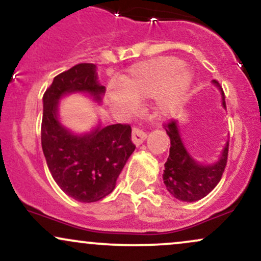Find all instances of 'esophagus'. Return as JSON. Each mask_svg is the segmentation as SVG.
<instances>
[{
    "instance_id": "34e87169",
    "label": "esophagus",
    "mask_w": 261,
    "mask_h": 261,
    "mask_svg": "<svg viewBox=\"0 0 261 261\" xmlns=\"http://www.w3.org/2000/svg\"><path fill=\"white\" fill-rule=\"evenodd\" d=\"M147 139V134L144 131L140 130V128L135 127L133 130V142L136 146H140L141 143H143V141Z\"/></svg>"
}]
</instances>
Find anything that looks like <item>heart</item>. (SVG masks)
Wrapping results in <instances>:
<instances>
[{"instance_id": "b5f03b06", "label": "heart", "mask_w": 261, "mask_h": 261, "mask_svg": "<svg viewBox=\"0 0 261 261\" xmlns=\"http://www.w3.org/2000/svg\"><path fill=\"white\" fill-rule=\"evenodd\" d=\"M192 84V75L176 57H158L139 63L128 71L122 87L113 85L108 96L119 108L134 111L137 102L161 97L158 113L170 117L182 105Z\"/></svg>"}]
</instances>
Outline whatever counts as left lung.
<instances>
[{
	"mask_svg": "<svg viewBox=\"0 0 261 261\" xmlns=\"http://www.w3.org/2000/svg\"><path fill=\"white\" fill-rule=\"evenodd\" d=\"M213 84L219 87L218 81L213 80ZM220 91L222 107L226 109L224 92L221 89ZM165 131L170 137V152L163 174L166 190L182 202H196L204 198L221 180L227 163L228 142H226L218 162L202 164L188 153L182 142L178 121L169 122Z\"/></svg>",
	"mask_w": 261,
	"mask_h": 261,
	"instance_id": "1",
	"label": "left lung"
}]
</instances>
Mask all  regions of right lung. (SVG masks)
Returning <instances> with one entry per match:
<instances>
[{"instance_id":"obj_1","label":"right lung","mask_w":261,"mask_h":261,"mask_svg":"<svg viewBox=\"0 0 261 261\" xmlns=\"http://www.w3.org/2000/svg\"><path fill=\"white\" fill-rule=\"evenodd\" d=\"M84 93L102 102L106 87L95 64L81 63L55 77L43 95L41 144L53 180L69 197L92 203L113 192L117 178L135 150L130 125L102 126L75 134L61 122L58 109L63 97Z\"/></svg>"}]
</instances>
